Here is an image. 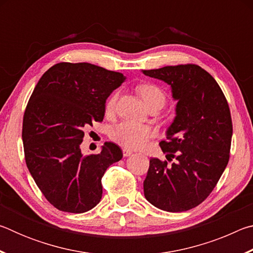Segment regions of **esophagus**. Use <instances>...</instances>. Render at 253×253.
Listing matches in <instances>:
<instances>
[{"label":"esophagus","mask_w":253,"mask_h":253,"mask_svg":"<svg viewBox=\"0 0 253 253\" xmlns=\"http://www.w3.org/2000/svg\"><path fill=\"white\" fill-rule=\"evenodd\" d=\"M132 154V151L131 149H128V148H124L123 149V155L125 156V157H127V156H130Z\"/></svg>","instance_id":"esophagus-1"}]
</instances>
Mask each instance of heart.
Returning a JSON list of instances; mask_svg holds the SVG:
<instances>
[{
    "label": "heart",
    "mask_w": 253,
    "mask_h": 253,
    "mask_svg": "<svg viewBox=\"0 0 253 253\" xmlns=\"http://www.w3.org/2000/svg\"><path fill=\"white\" fill-rule=\"evenodd\" d=\"M138 92L147 107L156 102L164 105L165 95L160 87L156 84H143L138 87ZM117 93H114L107 101V111H113L116 105ZM152 129L143 124L132 122H122L115 125L110 130V138L115 142L128 148H138L151 137Z\"/></svg>",
    "instance_id": "heart-1"
}]
</instances>
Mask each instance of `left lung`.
<instances>
[{"instance_id": "1", "label": "left lung", "mask_w": 253, "mask_h": 253, "mask_svg": "<svg viewBox=\"0 0 253 253\" xmlns=\"http://www.w3.org/2000/svg\"><path fill=\"white\" fill-rule=\"evenodd\" d=\"M172 87L176 117L160 146L166 158L149 160L145 198L168 212L198 207L211 194L230 158L232 119L215 79L198 65L144 70Z\"/></svg>"}]
</instances>
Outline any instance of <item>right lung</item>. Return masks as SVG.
I'll use <instances>...</instances> for the list:
<instances>
[{"mask_svg":"<svg viewBox=\"0 0 253 253\" xmlns=\"http://www.w3.org/2000/svg\"><path fill=\"white\" fill-rule=\"evenodd\" d=\"M125 79L91 63L59 62L44 72L30 97L22 125L25 163L42 194L60 211L95 208L106 169L122 160L114 143L85 156L80 144L85 128L104 121L107 98Z\"/></svg>","mask_w":253,"mask_h":253,"instance_id":"obj_1","label":"right lung"}]
</instances>
